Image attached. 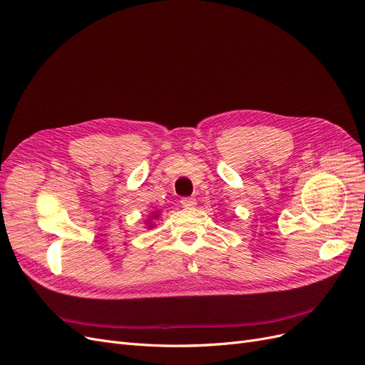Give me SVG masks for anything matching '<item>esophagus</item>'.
<instances>
[{"label": "esophagus", "instance_id": "34e87169", "mask_svg": "<svg viewBox=\"0 0 365 365\" xmlns=\"http://www.w3.org/2000/svg\"><path fill=\"white\" fill-rule=\"evenodd\" d=\"M181 205L184 208H193L196 205V199L195 197H182L181 199Z\"/></svg>", "mask_w": 365, "mask_h": 365}]
</instances>
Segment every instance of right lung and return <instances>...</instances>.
Wrapping results in <instances>:
<instances>
[{"label":"right lung","mask_w":365,"mask_h":365,"mask_svg":"<svg viewBox=\"0 0 365 365\" xmlns=\"http://www.w3.org/2000/svg\"><path fill=\"white\" fill-rule=\"evenodd\" d=\"M154 217H155V215H154Z\"/></svg>","instance_id":"add662e5"}]
</instances>
